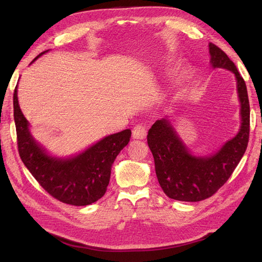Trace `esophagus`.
<instances>
[{
	"label": "esophagus",
	"mask_w": 262,
	"mask_h": 262,
	"mask_svg": "<svg viewBox=\"0 0 262 262\" xmlns=\"http://www.w3.org/2000/svg\"><path fill=\"white\" fill-rule=\"evenodd\" d=\"M147 134V129L145 125H142V124H138L134 126V129L132 130V137L133 139H137V140H143L145 139Z\"/></svg>",
	"instance_id": "esophagus-1"
}]
</instances>
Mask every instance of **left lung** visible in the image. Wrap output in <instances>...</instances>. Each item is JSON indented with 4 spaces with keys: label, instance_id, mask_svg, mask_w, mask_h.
I'll return each mask as SVG.
<instances>
[{
    "label": "left lung",
    "instance_id": "8db88e82",
    "mask_svg": "<svg viewBox=\"0 0 262 262\" xmlns=\"http://www.w3.org/2000/svg\"><path fill=\"white\" fill-rule=\"evenodd\" d=\"M212 67L232 71L237 81L242 125L238 133L211 156L191 155L169 120H157L148 130L147 144L153 154L158 182L170 199L187 202L212 196L231 177L241 162L249 140L250 107L247 87L234 62L217 46L210 42Z\"/></svg>",
    "mask_w": 262,
    "mask_h": 262
}]
</instances>
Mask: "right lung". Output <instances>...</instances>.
<instances>
[{"label":"right lung","mask_w":262,"mask_h":262,"mask_svg":"<svg viewBox=\"0 0 262 262\" xmlns=\"http://www.w3.org/2000/svg\"><path fill=\"white\" fill-rule=\"evenodd\" d=\"M13 104L18 153L39 185L54 199L67 204L82 207L99 200L109 185L116 157L129 143L131 130L108 136L74 157L55 158L47 154L30 134L29 123L18 105L17 86Z\"/></svg>","instance_id":"right-lung-1"}]
</instances>
